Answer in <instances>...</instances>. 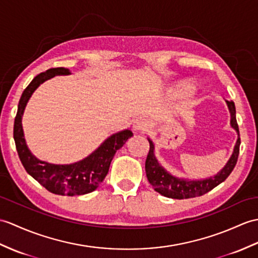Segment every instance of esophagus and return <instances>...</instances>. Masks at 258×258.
I'll return each mask as SVG.
<instances>
[{
    "instance_id": "34e87169",
    "label": "esophagus",
    "mask_w": 258,
    "mask_h": 258,
    "mask_svg": "<svg viewBox=\"0 0 258 258\" xmlns=\"http://www.w3.org/2000/svg\"><path fill=\"white\" fill-rule=\"evenodd\" d=\"M147 127V122L145 118L143 117H137L136 119H134L133 122V130L135 132H143L145 131Z\"/></svg>"
}]
</instances>
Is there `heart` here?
I'll use <instances>...</instances> for the list:
<instances>
[{
	"instance_id": "obj_1",
	"label": "heart",
	"mask_w": 258,
	"mask_h": 258,
	"mask_svg": "<svg viewBox=\"0 0 258 258\" xmlns=\"http://www.w3.org/2000/svg\"><path fill=\"white\" fill-rule=\"evenodd\" d=\"M194 91V86L187 81H180L172 85L169 89V93L173 99H183Z\"/></svg>"
}]
</instances>
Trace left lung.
Wrapping results in <instances>:
<instances>
[{"label":"left lung","mask_w":258,"mask_h":258,"mask_svg":"<svg viewBox=\"0 0 258 258\" xmlns=\"http://www.w3.org/2000/svg\"><path fill=\"white\" fill-rule=\"evenodd\" d=\"M225 103L231 116L230 125L237 133V140L234 148H233L231 157L227 160L225 166L218 173H215V175L211 177L202 179H188L171 175L169 171H167L159 164L156 155H155V144L149 137H147L149 142V153L145 163V171L148 181L153 185L155 191H157L158 194L164 197L171 198V199H189V198L200 197L209 192V191H211L221 182H223L230 176V173L234 169L236 165L241 140H239L234 102L225 101Z\"/></svg>","instance_id":"8db88e82"}]
</instances>
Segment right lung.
Returning a JSON list of instances; mask_svg holds the SVG:
<instances>
[{
  "mask_svg": "<svg viewBox=\"0 0 258 258\" xmlns=\"http://www.w3.org/2000/svg\"><path fill=\"white\" fill-rule=\"evenodd\" d=\"M67 68H51L36 76L24 90L19 102L14 122V141L24 168L35 180L48 191L60 196H81L92 192L104 180L109 172L111 161L116 151L121 148L133 133L130 130L119 131L101 144L86 158L73 164L57 165L40 160L32 154L24 136L22 118L29 99L41 83L56 76H69Z\"/></svg>",
  "mask_w": 258,
  "mask_h": 258,
  "instance_id": "1",
  "label": "right lung"
}]
</instances>
